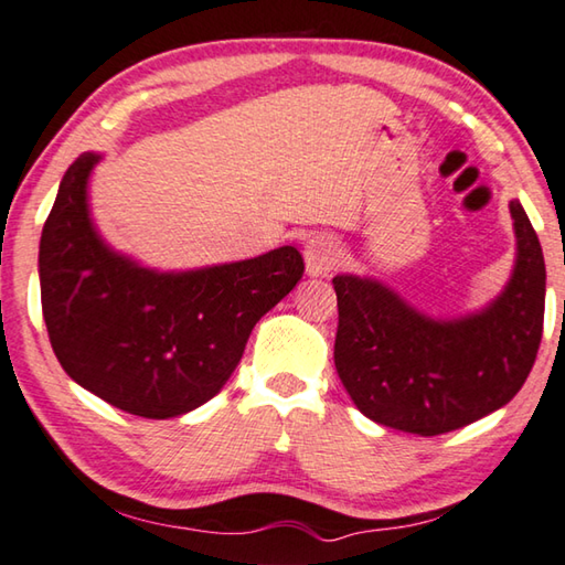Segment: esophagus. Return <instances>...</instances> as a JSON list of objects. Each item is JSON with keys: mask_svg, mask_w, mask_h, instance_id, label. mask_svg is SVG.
<instances>
[{"mask_svg": "<svg viewBox=\"0 0 565 565\" xmlns=\"http://www.w3.org/2000/svg\"><path fill=\"white\" fill-rule=\"evenodd\" d=\"M340 245L332 235H312L305 245V267L312 277L330 275L340 263Z\"/></svg>", "mask_w": 565, "mask_h": 565, "instance_id": "esophagus-1", "label": "esophagus"}]
</instances>
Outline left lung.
Listing matches in <instances>:
<instances>
[{
    "instance_id": "1",
    "label": "left lung",
    "mask_w": 565,
    "mask_h": 565,
    "mask_svg": "<svg viewBox=\"0 0 565 565\" xmlns=\"http://www.w3.org/2000/svg\"><path fill=\"white\" fill-rule=\"evenodd\" d=\"M509 207L516 263L503 292L479 312L434 320L380 280L334 277V367L364 417L437 437L516 397L543 334L546 263L523 205Z\"/></svg>"
}]
</instances>
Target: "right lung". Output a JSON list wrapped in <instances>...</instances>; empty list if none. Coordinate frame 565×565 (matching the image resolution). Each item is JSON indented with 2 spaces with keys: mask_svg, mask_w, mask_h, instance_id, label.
Listing matches in <instances>:
<instances>
[{
  "mask_svg": "<svg viewBox=\"0 0 565 565\" xmlns=\"http://www.w3.org/2000/svg\"><path fill=\"white\" fill-rule=\"evenodd\" d=\"M68 166L39 243L42 312L64 372L116 409L171 419L213 399L257 320L305 273L292 245L225 265L158 273L104 243L88 213V175Z\"/></svg>",
  "mask_w": 565,
  "mask_h": 565,
  "instance_id": "add662e5",
  "label": "right lung"
}]
</instances>
